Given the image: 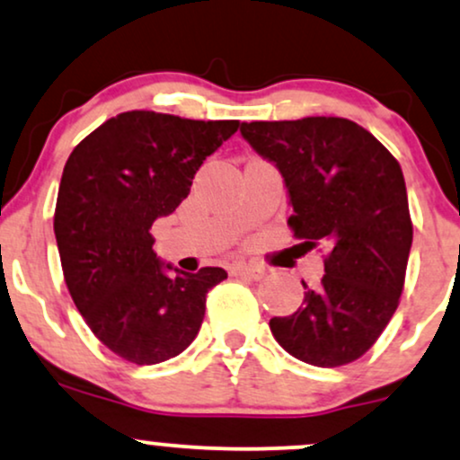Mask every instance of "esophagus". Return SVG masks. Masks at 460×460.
<instances>
[{"label":"esophagus","instance_id":"esophagus-1","mask_svg":"<svg viewBox=\"0 0 460 460\" xmlns=\"http://www.w3.org/2000/svg\"><path fill=\"white\" fill-rule=\"evenodd\" d=\"M231 274H234V277L255 279L257 281V279L266 277V270L260 266H248V263H234V266H231Z\"/></svg>","mask_w":460,"mask_h":460}]
</instances>
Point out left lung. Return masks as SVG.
Instances as JSON below:
<instances>
[{"label": "left lung", "mask_w": 460, "mask_h": 460, "mask_svg": "<svg viewBox=\"0 0 460 460\" xmlns=\"http://www.w3.org/2000/svg\"><path fill=\"white\" fill-rule=\"evenodd\" d=\"M240 131L281 171L294 237L326 248L320 288L303 281V305L270 320L274 340L309 366H348L376 344L404 288L413 223L402 168L340 116L252 120Z\"/></svg>", "instance_id": "8db88e82"}]
</instances>
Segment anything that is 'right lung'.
<instances>
[{
    "instance_id": "1",
    "label": "right lung",
    "mask_w": 460,
    "mask_h": 460,
    "mask_svg": "<svg viewBox=\"0 0 460 460\" xmlns=\"http://www.w3.org/2000/svg\"><path fill=\"white\" fill-rule=\"evenodd\" d=\"M237 128L131 110L68 155L54 214L62 272L88 329L125 361L153 366L186 350L208 292L226 279L223 268L168 277L151 226L175 212L205 157Z\"/></svg>"
}]
</instances>
